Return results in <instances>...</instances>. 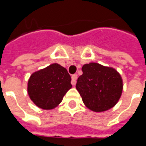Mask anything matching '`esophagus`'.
I'll return each instance as SVG.
<instances>
[{"label": "esophagus", "mask_w": 146, "mask_h": 146, "mask_svg": "<svg viewBox=\"0 0 146 146\" xmlns=\"http://www.w3.org/2000/svg\"><path fill=\"white\" fill-rule=\"evenodd\" d=\"M76 80H77V75L76 74H73V76H72V81H71L72 85H75L76 84Z\"/></svg>", "instance_id": "1"}]
</instances>
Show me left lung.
Returning a JSON list of instances; mask_svg holds the SVG:
<instances>
[{
	"mask_svg": "<svg viewBox=\"0 0 146 146\" xmlns=\"http://www.w3.org/2000/svg\"><path fill=\"white\" fill-rule=\"evenodd\" d=\"M76 88L83 102L94 112H103L113 107L123 91L121 76L115 69L96 62L85 64Z\"/></svg>",
	"mask_w": 146,
	"mask_h": 146,
	"instance_id": "8db88e82",
	"label": "left lung"
}]
</instances>
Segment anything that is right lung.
<instances>
[{"mask_svg":"<svg viewBox=\"0 0 146 146\" xmlns=\"http://www.w3.org/2000/svg\"><path fill=\"white\" fill-rule=\"evenodd\" d=\"M71 88V76L66 69L54 63L30 76L27 91L36 106L51 110L60 103Z\"/></svg>","mask_w":146,"mask_h":146,"instance_id":"obj_1","label":"right lung"}]
</instances>
